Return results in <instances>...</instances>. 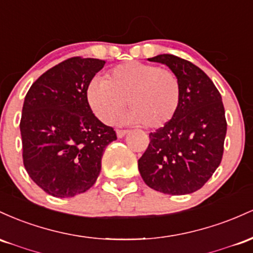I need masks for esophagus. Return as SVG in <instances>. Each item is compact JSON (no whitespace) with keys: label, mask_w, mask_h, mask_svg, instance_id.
Returning a JSON list of instances; mask_svg holds the SVG:
<instances>
[{"label":"esophagus","mask_w":253,"mask_h":253,"mask_svg":"<svg viewBox=\"0 0 253 253\" xmlns=\"http://www.w3.org/2000/svg\"><path fill=\"white\" fill-rule=\"evenodd\" d=\"M116 132H117V136H118V138H122V137H124V136H126V135L127 134V130H122V129H117V130H116Z\"/></svg>","instance_id":"34e87169"}]
</instances>
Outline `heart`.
I'll return each instance as SVG.
<instances>
[{
  "label": "heart",
  "mask_w": 253,
  "mask_h": 253,
  "mask_svg": "<svg viewBox=\"0 0 253 253\" xmlns=\"http://www.w3.org/2000/svg\"><path fill=\"white\" fill-rule=\"evenodd\" d=\"M87 100L104 123H112L126 100L130 112L124 122L160 129L179 109L181 84L169 68L131 61L112 68L105 80L93 79L87 87Z\"/></svg>",
  "instance_id": "obj_1"
}]
</instances>
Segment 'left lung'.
<instances>
[{
  "instance_id": "obj_1",
  "label": "left lung",
  "mask_w": 253,
  "mask_h": 253,
  "mask_svg": "<svg viewBox=\"0 0 253 253\" xmlns=\"http://www.w3.org/2000/svg\"><path fill=\"white\" fill-rule=\"evenodd\" d=\"M148 61L166 64L177 74L181 101L174 118L149 134L138 171L157 191L192 194L208 181L222 159L227 131L222 98L208 75L191 62L169 53Z\"/></svg>"
}]
</instances>
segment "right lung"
Segmentation results:
<instances>
[{
  "instance_id": "add662e5",
  "label": "right lung",
  "mask_w": 253,
  "mask_h": 253,
  "mask_svg": "<svg viewBox=\"0 0 253 253\" xmlns=\"http://www.w3.org/2000/svg\"><path fill=\"white\" fill-rule=\"evenodd\" d=\"M105 61L72 57L33 82L25 96L20 131L28 175L55 197L92 188L106 146L117 140L90 110L87 87Z\"/></svg>"
}]
</instances>
